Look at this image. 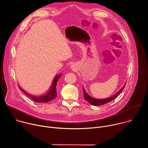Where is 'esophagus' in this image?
<instances>
[{
  "instance_id": "34e87169",
  "label": "esophagus",
  "mask_w": 148,
  "mask_h": 148,
  "mask_svg": "<svg viewBox=\"0 0 148 148\" xmlns=\"http://www.w3.org/2000/svg\"><path fill=\"white\" fill-rule=\"evenodd\" d=\"M70 68H71V69L73 70V71H75V70H77V66L75 64H73L71 66V67H70Z\"/></svg>"
}]
</instances>
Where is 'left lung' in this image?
I'll return each instance as SVG.
<instances>
[{
  "label": "left lung",
  "mask_w": 148,
  "mask_h": 148,
  "mask_svg": "<svg viewBox=\"0 0 148 148\" xmlns=\"http://www.w3.org/2000/svg\"><path fill=\"white\" fill-rule=\"evenodd\" d=\"M125 84H124V86L122 87V88L117 92L116 93L115 95H112V97H110L109 98H107L105 99H97V98H94L91 97V96H90L86 91V90H84V88H83V92H84V97L85 99L88 101L89 103H90L91 104H92V105H95V106H99V105H102L103 104H105L107 103H108L111 101H112V100H114L115 98H116L119 94L122 91L123 89L124 88Z\"/></svg>",
  "instance_id": "left-lung-1"
}]
</instances>
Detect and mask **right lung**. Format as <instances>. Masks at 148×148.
<instances>
[{
    "label": "right lung",
    "mask_w": 148,
    "mask_h": 148,
    "mask_svg": "<svg viewBox=\"0 0 148 148\" xmlns=\"http://www.w3.org/2000/svg\"><path fill=\"white\" fill-rule=\"evenodd\" d=\"M61 76H62L61 74H58L55 77V78L53 81L51 87L50 88L49 91L47 92V93H46V94H45L43 95L38 96V97L32 95L31 94H28L27 92H26L25 90H23L20 86H18V87L21 91L23 92L25 94H26L29 97H30L33 101H34L37 102H38V103L48 102L56 98V97H57V88H56L57 84Z\"/></svg>",
    "instance_id": "right-lung-1"
}]
</instances>
